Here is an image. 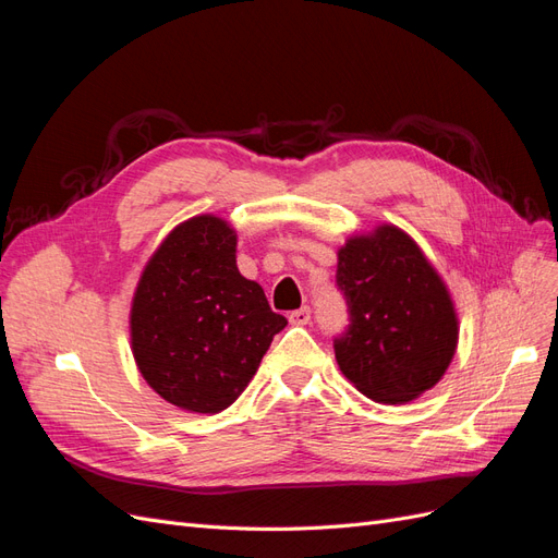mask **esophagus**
Here are the masks:
<instances>
[{
	"instance_id": "34e87169",
	"label": "esophagus",
	"mask_w": 558,
	"mask_h": 558,
	"mask_svg": "<svg viewBox=\"0 0 558 558\" xmlns=\"http://www.w3.org/2000/svg\"><path fill=\"white\" fill-rule=\"evenodd\" d=\"M289 318H291L293 326H307L310 318H312V312H310V307H300V310L291 312Z\"/></svg>"
}]
</instances>
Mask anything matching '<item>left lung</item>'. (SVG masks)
Wrapping results in <instances>:
<instances>
[{
  "label": "left lung",
  "instance_id": "8db88e82",
  "mask_svg": "<svg viewBox=\"0 0 558 558\" xmlns=\"http://www.w3.org/2000/svg\"><path fill=\"white\" fill-rule=\"evenodd\" d=\"M337 286L351 324L335 340L342 375L361 393L402 404L440 381L459 347L445 279L408 232L381 223L337 248Z\"/></svg>",
  "mask_w": 558,
  "mask_h": 558
}]
</instances>
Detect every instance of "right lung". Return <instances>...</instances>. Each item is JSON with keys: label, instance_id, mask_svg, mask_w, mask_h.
Listing matches in <instances>:
<instances>
[{"label": "right lung", "instance_id": "obj_1", "mask_svg": "<svg viewBox=\"0 0 558 558\" xmlns=\"http://www.w3.org/2000/svg\"><path fill=\"white\" fill-rule=\"evenodd\" d=\"M286 324L260 283L240 275L238 230L199 214L167 234L144 265L130 307V347L162 400L218 414L242 396Z\"/></svg>", "mask_w": 558, "mask_h": 558}]
</instances>
